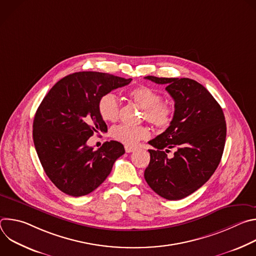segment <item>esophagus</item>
<instances>
[{
    "mask_svg": "<svg viewBox=\"0 0 256 256\" xmlns=\"http://www.w3.org/2000/svg\"><path fill=\"white\" fill-rule=\"evenodd\" d=\"M124 149H126V153H132V152H134V151H136V148L128 147V146H126V147Z\"/></svg>",
    "mask_w": 256,
    "mask_h": 256,
    "instance_id": "1",
    "label": "esophagus"
}]
</instances>
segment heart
I'll use <instances>...</instances> for the list:
<instances>
[{"mask_svg": "<svg viewBox=\"0 0 256 256\" xmlns=\"http://www.w3.org/2000/svg\"><path fill=\"white\" fill-rule=\"evenodd\" d=\"M130 98L144 109L142 118L155 128L165 130L173 120L174 108L171 104L163 102L162 95L152 87L138 86L128 92ZM98 112L105 122H114L120 114V103L114 93L102 95L98 102ZM112 136L118 142L134 147L140 140L149 138L150 132L146 126H118L112 130Z\"/></svg>", "mask_w": 256, "mask_h": 256, "instance_id": "obj_1", "label": "heart"}]
</instances>
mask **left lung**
Returning a JSON list of instances; mask_svg holds the SVG:
<instances>
[{
    "instance_id": "8db88e82",
    "label": "left lung",
    "mask_w": 256,
    "mask_h": 256,
    "mask_svg": "<svg viewBox=\"0 0 256 256\" xmlns=\"http://www.w3.org/2000/svg\"><path fill=\"white\" fill-rule=\"evenodd\" d=\"M144 79L166 85L175 102L172 124L149 142L155 150H149L151 159L144 179L166 200L184 198L206 184L221 161L227 132L223 110L194 80L154 76ZM173 148L174 156L168 158L166 153Z\"/></svg>"
}]
</instances>
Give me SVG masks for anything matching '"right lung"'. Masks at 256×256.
I'll return each mask as SVG.
<instances>
[{"instance_id":"add662e5","label":"right lung","mask_w":256,"mask_h":256,"mask_svg":"<svg viewBox=\"0 0 256 256\" xmlns=\"http://www.w3.org/2000/svg\"><path fill=\"white\" fill-rule=\"evenodd\" d=\"M130 81L106 72H74L60 79L42 101L33 120V142L44 170L60 192L72 196L92 192L124 154L116 140L98 150L87 140L94 132H107L98 112L100 97Z\"/></svg>"}]
</instances>
